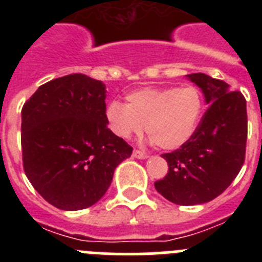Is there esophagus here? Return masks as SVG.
I'll list each match as a JSON object with an SVG mask.
<instances>
[{"instance_id": "obj_1", "label": "esophagus", "mask_w": 262, "mask_h": 262, "mask_svg": "<svg viewBox=\"0 0 262 262\" xmlns=\"http://www.w3.org/2000/svg\"><path fill=\"white\" fill-rule=\"evenodd\" d=\"M133 156L136 157V159H147L148 155L143 151H139V149H134Z\"/></svg>"}]
</instances>
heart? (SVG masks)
<instances>
[{
	"mask_svg": "<svg viewBox=\"0 0 262 262\" xmlns=\"http://www.w3.org/2000/svg\"><path fill=\"white\" fill-rule=\"evenodd\" d=\"M127 103L113 101L106 107L111 131L122 139L147 129L157 147L177 149L193 136L201 113L202 96L195 86L142 88L126 97Z\"/></svg>",
	"mask_w": 262,
	"mask_h": 262,
	"instance_id": "obj_1",
	"label": "heart"
}]
</instances>
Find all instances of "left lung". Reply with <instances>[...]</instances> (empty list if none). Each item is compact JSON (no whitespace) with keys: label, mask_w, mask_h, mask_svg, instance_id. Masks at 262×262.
<instances>
[{"label":"left lung","mask_w":262,"mask_h":262,"mask_svg":"<svg viewBox=\"0 0 262 262\" xmlns=\"http://www.w3.org/2000/svg\"><path fill=\"white\" fill-rule=\"evenodd\" d=\"M187 77L202 89L209 107L189 142L161 155L168 173L155 182L164 198L181 206L210 202L232 184L244 164L248 136L242 92L205 73Z\"/></svg>","instance_id":"obj_1"}]
</instances>
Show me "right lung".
Here are the masks:
<instances>
[{
	"instance_id": "add662e5",
	"label": "right lung",
	"mask_w": 262,
	"mask_h": 262,
	"mask_svg": "<svg viewBox=\"0 0 262 262\" xmlns=\"http://www.w3.org/2000/svg\"><path fill=\"white\" fill-rule=\"evenodd\" d=\"M106 90L81 73L40 85L22 107V161L29 181L48 203L76 211L106 193L133 147L111 133Z\"/></svg>"
}]
</instances>
